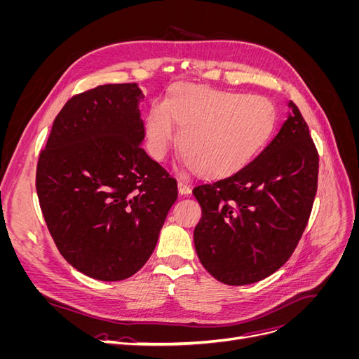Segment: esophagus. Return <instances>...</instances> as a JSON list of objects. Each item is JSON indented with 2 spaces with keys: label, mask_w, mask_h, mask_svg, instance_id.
<instances>
[{
  "label": "esophagus",
  "mask_w": 359,
  "mask_h": 359,
  "mask_svg": "<svg viewBox=\"0 0 359 359\" xmlns=\"http://www.w3.org/2000/svg\"><path fill=\"white\" fill-rule=\"evenodd\" d=\"M178 190H180V193L182 194V196H189V194L191 193V186L189 184V181L181 180L178 182Z\"/></svg>",
  "instance_id": "esophagus-1"
}]
</instances>
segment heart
I'll return each mask as SVG.
<instances>
[{
	"instance_id": "b5f03b06",
	"label": "heart",
	"mask_w": 359,
	"mask_h": 359,
	"mask_svg": "<svg viewBox=\"0 0 359 359\" xmlns=\"http://www.w3.org/2000/svg\"><path fill=\"white\" fill-rule=\"evenodd\" d=\"M187 166L206 175H229L268 142L274 106L262 95L186 86L149 107L145 135L149 154L166 160L178 137Z\"/></svg>"
}]
</instances>
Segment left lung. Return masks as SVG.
<instances>
[{"label":"left lung","mask_w":359,"mask_h":359,"mask_svg":"<svg viewBox=\"0 0 359 359\" xmlns=\"http://www.w3.org/2000/svg\"><path fill=\"white\" fill-rule=\"evenodd\" d=\"M253 161L193 189L202 206L194 229L201 264L224 285L256 283L283 266L309 223L319 154L297 104Z\"/></svg>","instance_id":"obj_1"}]
</instances>
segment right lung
<instances>
[{
    "instance_id": "1",
    "label": "right lung",
    "mask_w": 359,
    "mask_h": 359,
    "mask_svg": "<svg viewBox=\"0 0 359 359\" xmlns=\"http://www.w3.org/2000/svg\"><path fill=\"white\" fill-rule=\"evenodd\" d=\"M136 83L73 95L41 148L36 189L50 236L82 274L118 281L153 255L178 199L177 180L151 158Z\"/></svg>"
}]
</instances>
